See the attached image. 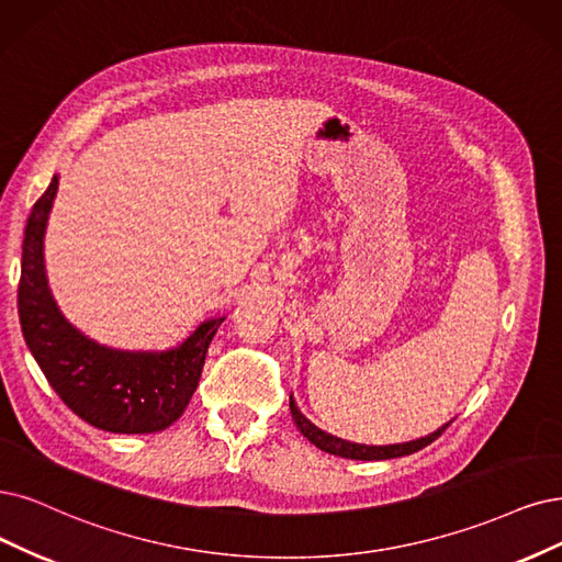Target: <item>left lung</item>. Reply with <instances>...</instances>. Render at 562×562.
<instances>
[{
	"label": "left lung",
	"instance_id": "1",
	"mask_svg": "<svg viewBox=\"0 0 562 562\" xmlns=\"http://www.w3.org/2000/svg\"><path fill=\"white\" fill-rule=\"evenodd\" d=\"M289 409H292V419L296 424V428L303 432V438H307L317 449L334 453V456H342V459H351V461H386V459H401V456H409L414 451H419L424 447H428L430 442H435L445 432V428H449L447 422L445 426H440L438 430H432L424 438L409 440V442H398V445H359V442H349L342 438H336L322 428H317L313 422H310L305 414L299 409L294 396H289Z\"/></svg>",
	"mask_w": 562,
	"mask_h": 562
}]
</instances>
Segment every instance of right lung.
<instances>
[{
    "label": "right lung",
    "mask_w": 562,
    "mask_h": 562,
    "mask_svg": "<svg viewBox=\"0 0 562 562\" xmlns=\"http://www.w3.org/2000/svg\"><path fill=\"white\" fill-rule=\"evenodd\" d=\"M53 176L25 226L18 315L25 342L65 405L94 428L124 435L157 432L180 419L201 380L205 351L224 317L201 322L171 349H115L78 330L50 294L44 238L57 194Z\"/></svg>",
    "instance_id": "add662e5"
}]
</instances>
